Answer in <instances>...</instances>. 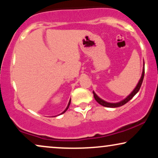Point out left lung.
Segmentation results:
<instances>
[{"instance_id": "left-lung-1", "label": "left lung", "mask_w": 158, "mask_h": 158, "mask_svg": "<svg viewBox=\"0 0 158 158\" xmlns=\"http://www.w3.org/2000/svg\"><path fill=\"white\" fill-rule=\"evenodd\" d=\"M144 73H145V68H143V73H142V77H141L140 79H139V82H138V84H137V86H136V88H135V90H134L133 91L131 92V94H129V95H128V97L126 98V99H123V100L121 101V102H117V103L107 102H106V101H104V100H102V99H101L100 98L98 97L97 94H96L93 91L94 99H95L96 101H97V102L99 103V104H100L101 106H105V107H108V108H117V107H120V106H123V105H125V104H126V103L128 102V101L131 100L132 98L134 97V96H135V94L139 91V88H140V87H141V85H142V83H143V78H144Z\"/></svg>"}]
</instances>
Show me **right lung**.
Returning <instances> with one entry per match:
<instances>
[{
	"label": "right lung",
	"instance_id": "1",
	"mask_svg": "<svg viewBox=\"0 0 158 158\" xmlns=\"http://www.w3.org/2000/svg\"><path fill=\"white\" fill-rule=\"evenodd\" d=\"M70 101H71V99H70V101H69V103H68V106H67V108H66V109H65V110H64V111H63V112H62V113H61V114H64V112H65V111H66V110H68V108H69V106H70Z\"/></svg>",
	"mask_w": 158,
	"mask_h": 158
}]
</instances>
